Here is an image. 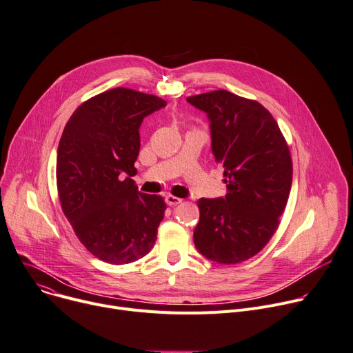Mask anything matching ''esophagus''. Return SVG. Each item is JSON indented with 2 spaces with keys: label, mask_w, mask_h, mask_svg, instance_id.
I'll list each match as a JSON object with an SVG mask.
<instances>
[{
  "label": "esophagus",
  "mask_w": 353,
  "mask_h": 353,
  "mask_svg": "<svg viewBox=\"0 0 353 353\" xmlns=\"http://www.w3.org/2000/svg\"><path fill=\"white\" fill-rule=\"evenodd\" d=\"M181 202H182L181 198H176V196H172V195H167V196H165V203L170 205V206H176V205H179Z\"/></svg>",
  "instance_id": "1"
}]
</instances>
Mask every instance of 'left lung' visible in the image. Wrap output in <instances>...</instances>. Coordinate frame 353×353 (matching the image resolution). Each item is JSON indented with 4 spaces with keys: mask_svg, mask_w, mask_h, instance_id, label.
I'll return each instance as SVG.
<instances>
[{
    "mask_svg": "<svg viewBox=\"0 0 353 353\" xmlns=\"http://www.w3.org/2000/svg\"><path fill=\"white\" fill-rule=\"evenodd\" d=\"M206 113L214 161L228 194L201 198L194 230L198 252L221 264L257 254L274 234L292 182V161L277 121L260 103L228 90L188 97Z\"/></svg>",
    "mask_w": 353,
    "mask_h": 353,
    "instance_id": "1",
    "label": "left lung"
}]
</instances>
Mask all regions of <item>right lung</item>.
<instances>
[{"label": "right lung", "instance_id": "1", "mask_svg": "<svg viewBox=\"0 0 353 353\" xmlns=\"http://www.w3.org/2000/svg\"><path fill=\"white\" fill-rule=\"evenodd\" d=\"M167 101L125 88L80 104L65 125L57 157L63 213L83 246L110 264L144 257L157 240L164 199L131 179L143 120Z\"/></svg>", "mask_w": 353, "mask_h": 353}]
</instances>
